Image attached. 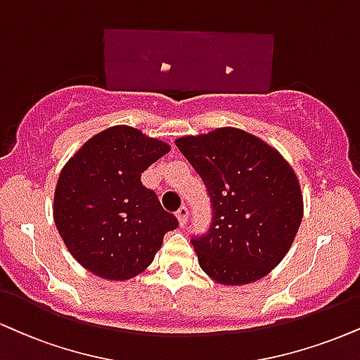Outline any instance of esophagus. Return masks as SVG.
<instances>
[{"mask_svg": "<svg viewBox=\"0 0 360 360\" xmlns=\"http://www.w3.org/2000/svg\"><path fill=\"white\" fill-rule=\"evenodd\" d=\"M188 216H189V211H188V207H186V206H181L179 210H177L176 218H177V221H179L181 228H184V224L188 223Z\"/></svg>", "mask_w": 360, "mask_h": 360, "instance_id": "obj_1", "label": "esophagus"}]
</instances>
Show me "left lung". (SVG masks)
Returning <instances> with one entry per match:
<instances>
[{"instance_id": "1", "label": "left lung", "mask_w": 360, "mask_h": 360, "mask_svg": "<svg viewBox=\"0 0 360 360\" xmlns=\"http://www.w3.org/2000/svg\"><path fill=\"white\" fill-rule=\"evenodd\" d=\"M205 181L213 223L194 238L199 266L226 287L253 283L288 253L304 218L298 177L275 147L236 127L176 139Z\"/></svg>"}]
</instances>
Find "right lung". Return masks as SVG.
Here are the masks:
<instances>
[{
  "mask_svg": "<svg viewBox=\"0 0 360 360\" xmlns=\"http://www.w3.org/2000/svg\"><path fill=\"white\" fill-rule=\"evenodd\" d=\"M171 150L167 142L131 125L90 137L62 167L53 219L70 255L90 274L109 281L141 275L177 228L154 191L141 183L150 164Z\"/></svg>",
  "mask_w": 360,
  "mask_h": 360,
  "instance_id": "right-lung-1",
  "label": "right lung"
}]
</instances>
